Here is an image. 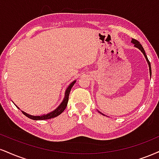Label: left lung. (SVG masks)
<instances>
[{"mask_svg": "<svg viewBox=\"0 0 159 159\" xmlns=\"http://www.w3.org/2000/svg\"><path fill=\"white\" fill-rule=\"evenodd\" d=\"M132 43H134L135 47H137V48H139V49H140V50H141V52H142L143 54H144V57H145V58H146L147 61V63H148V64H149V67H150V75H151V66H150V61H149L148 58H147V56L146 53H145V51H144V48H143V47H142V46H141V43H139V42L137 40L134 39V38H133V39H132Z\"/></svg>", "mask_w": 159, "mask_h": 159, "instance_id": "left-lung-1", "label": "left lung"}]
</instances>
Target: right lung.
Segmentation results:
<instances>
[{"label":"right lung","instance_id":"1","mask_svg":"<svg viewBox=\"0 0 159 159\" xmlns=\"http://www.w3.org/2000/svg\"><path fill=\"white\" fill-rule=\"evenodd\" d=\"M75 83V81H74L73 82H72V83L70 84V86L67 87V89H66V93H65V97L64 98V101H63L62 103L59 105L57 109H55V110L54 111H52V112H49V113L47 114V115H43V116H31V115H29L22 111L23 114H24L26 117L31 118V119H32V120H47V119H50V118H55V117H56V116H59V115L61 114L63 112H64V110L66 109V106H67V102L69 100V95H70V90H71L72 87H73Z\"/></svg>","mask_w":159,"mask_h":159}]
</instances>
